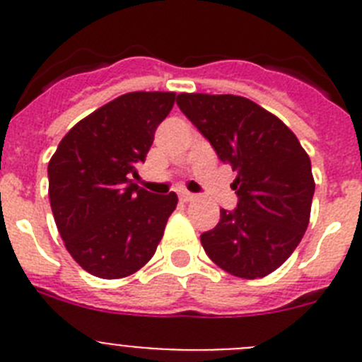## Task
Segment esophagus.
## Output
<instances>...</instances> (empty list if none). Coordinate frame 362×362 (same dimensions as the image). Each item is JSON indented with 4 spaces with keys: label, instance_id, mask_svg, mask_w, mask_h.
I'll list each match as a JSON object with an SVG mask.
<instances>
[{
    "label": "esophagus",
    "instance_id": "esophagus-1",
    "mask_svg": "<svg viewBox=\"0 0 362 362\" xmlns=\"http://www.w3.org/2000/svg\"><path fill=\"white\" fill-rule=\"evenodd\" d=\"M194 197H196V196H194V194H190V192H187V190H181V192H179V199L185 201V203H188V201H192V199H194Z\"/></svg>",
    "mask_w": 362,
    "mask_h": 362
}]
</instances>
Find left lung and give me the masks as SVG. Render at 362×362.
<instances>
[{
    "label": "left lung",
    "mask_w": 362,
    "mask_h": 362,
    "mask_svg": "<svg viewBox=\"0 0 362 362\" xmlns=\"http://www.w3.org/2000/svg\"><path fill=\"white\" fill-rule=\"evenodd\" d=\"M177 107L238 172V206L221 210L216 228L201 233L204 252L235 277L268 276L308 226L315 190L308 153L279 117L241 95L179 94Z\"/></svg>",
    "instance_id": "obj_1"
}]
</instances>
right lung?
Wrapping results in <instances>:
<instances>
[{
    "mask_svg": "<svg viewBox=\"0 0 362 362\" xmlns=\"http://www.w3.org/2000/svg\"><path fill=\"white\" fill-rule=\"evenodd\" d=\"M174 92H129L74 124L49 163V197L74 261L101 279H121L148 263L175 210L174 192L137 187L153 134Z\"/></svg>",
    "mask_w": 362,
    "mask_h": 362,
    "instance_id": "add662e5",
    "label": "right lung"
}]
</instances>
